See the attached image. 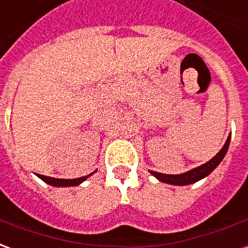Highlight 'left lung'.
Masks as SVG:
<instances>
[{
  "instance_id": "8db88e82",
  "label": "left lung",
  "mask_w": 248,
  "mask_h": 248,
  "mask_svg": "<svg viewBox=\"0 0 248 248\" xmlns=\"http://www.w3.org/2000/svg\"><path fill=\"white\" fill-rule=\"evenodd\" d=\"M230 140H231V134H230V137L227 138V140H226V143H224V146L222 147V150L219 151L218 154L214 156L213 159H210L207 163H204V165H202V166L199 167H195V169H192V170L185 172V174L170 175V174H162V172L156 171L150 172L154 177L158 178L161 182L170 183V185H177V186H185V185H191V183L198 182L199 179L207 177L208 174L213 171L214 169L222 162V159H223L224 155H226V153L229 150Z\"/></svg>"
}]
</instances>
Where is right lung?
<instances>
[{
    "label": "right lung",
    "instance_id": "obj_1",
    "mask_svg": "<svg viewBox=\"0 0 248 248\" xmlns=\"http://www.w3.org/2000/svg\"><path fill=\"white\" fill-rule=\"evenodd\" d=\"M92 175V174H89L86 177H81V178H76V179H57V178H50V177H45V175H40L38 174V177L44 181V182L49 183L51 186H56V187H69V186H77V185H79L82 183L86 178H89Z\"/></svg>",
    "mask_w": 248,
    "mask_h": 248
}]
</instances>
